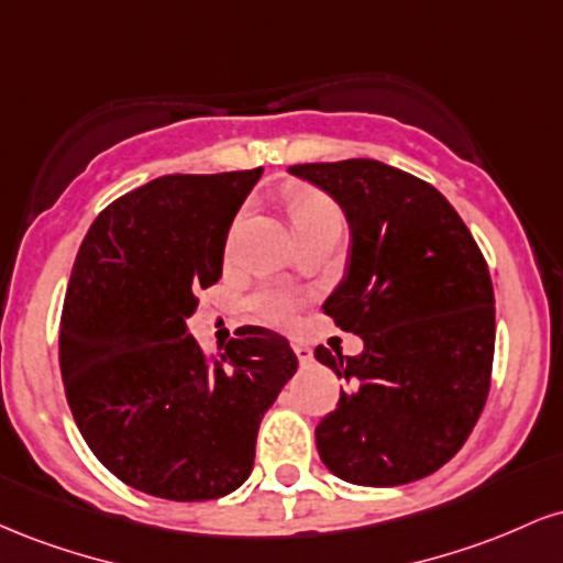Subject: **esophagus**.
Returning <instances> with one entry per match:
<instances>
[{
    "instance_id": "esophagus-1",
    "label": "esophagus",
    "mask_w": 563,
    "mask_h": 563,
    "mask_svg": "<svg viewBox=\"0 0 563 563\" xmlns=\"http://www.w3.org/2000/svg\"><path fill=\"white\" fill-rule=\"evenodd\" d=\"M294 352H296V357H299V363L301 365H307V363H312V349H309L307 344H303V341H294Z\"/></svg>"
}]
</instances>
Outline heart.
<instances>
[{
	"instance_id": "heart-1",
	"label": "heart",
	"mask_w": 563,
	"mask_h": 563,
	"mask_svg": "<svg viewBox=\"0 0 563 563\" xmlns=\"http://www.w3.org/2000/svg\"><path fill=\"white\" fill-rule=\"evenodd\" d=\"M288 214L290 222L299 235L303 232L320 228L325 222H341V211L339 206L333 203L331 196H325L322 190H314V187H299L288 196ZM243 224V214L235 219L230 230V243L235 241L238 230ZM254 309L262 320L275 322V325H286V322L294 320L296 309H299V299H296L294 290L283 288V286H273L264 288L254 296Z\"/></svg>"
}]
</instances>
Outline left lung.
Segmentation results:
<instances>
[{"label": "left lung", "instance_id": "8db88e82", "mask_svg": "<svg viewBox=\"0 0 563 563\" xmlns=\"http://www.w3.org/2000/svg\"><path fill=\"white\" fill-rule=\"evenodd\" d=\"M339 200L352 230L346 277L325 301L357 357L318 346L344 378L314 429L339 479L397 487L434 474L463 448L489 394L495 294L482 249L434 185L373 158L296 164Z\"/></svg>", "mask_w": 563, "mask_h": 563}]
</instances>
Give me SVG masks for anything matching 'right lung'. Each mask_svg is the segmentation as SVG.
<instances>
[{
    "label": "right lung",
    "instance_id": "right-lung-1",
    "mask_svg": "<svg viewBox=\"0 0 563 563\" xmlns=\"http://www.w3.org/2000/svg\"><path fill=\"white\" fill-rule=\"evenodd\" d=\"M260 177L153 179L106 206L76 254L60 318L68 407L97 461L140 493L192 503L241 487L264 412L299 367L267 328H238L219 357L187 333Z\"/></svg>",
    "mask_w": 563,
    "mask_h": 563
}]
</instances>
